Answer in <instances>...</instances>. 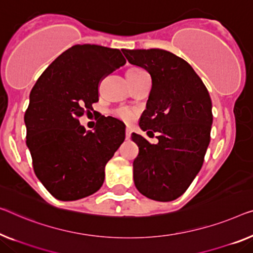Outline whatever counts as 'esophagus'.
<instances>
[{"label": "esophagus", "mask_w": 253, "mask_h": 253, "mask_svg": "<svg viewBox=\"0 0 253 253\" xmlns=\"http://www.w3.org/2000/svg\"><path fill=\"white\" fill-rule=\"evenodd\" d=\"M125 134H126V139H129V137H130V134H131V129H130L129 127H127V128H126Z\"/></svg>", "instance_id": "1"}]
</instances>
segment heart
Segmentation results:
<instances>
[{
    "label": "heart",
    "instance_id": "1",
    "mask_svg": "<svg viewBox=\"0 0 253 253\" xmlns=\"http://www.w3.org/2000/svg\"><path fill=\"white\" fill-rule=\"evenodd\" d=\"M142 73H146L145 70H143L142 68H137V67H133L130 68V69L127 70V74L126 75H137V74H142ZM117 117H118L119 119L124 120V122L126 123H129L131 120L134 119L135 117V112L133 110H130V109H127V108H122L119 109L118 111H117Z\"/></svg>",
    "mask_w": 253,
    "mask_h": 253
}]
</instances>
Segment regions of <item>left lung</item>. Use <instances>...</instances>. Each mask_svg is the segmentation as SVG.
<instances>
[{
	"mask_svg": "<svg viewBox=\"0 0 253 253\" xmlns=\"http://www.w3.org/2000/svg\"><path fill=\"white\" fill-rule=\"evenodd\" d=\"M131 65L144 68L152 79L139 127L158 133L157 144L131 134L138 146L133 163L139 193L168 202L185 192L201 169L210 142L212 110L208 89L193 68L171 52L125 50Z\"/></svg>",
	"mask_w": 253,
	"mask_h": 253,
	"instance_id": "1",
	"label": "left lung"
}]
</instances>
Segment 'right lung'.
I'll use <instances>...</instances> for the list:
<instances>
[{
  "mask_svg": "<svg viewBox=\"0 0 253 253\" xmlns=\"http://www.w3.org/2000/svg\"><path fill=\"white\" fill-rule=\"evenodd\" d=\"M126 63L118 48L77 44L60 54L37 79L25 112L26 144L34 171L61 201L95 193L104 167L125 139V125L101 116L95 131L79 124L99 101L102 79Z\"/></svg>",
  "mask_w": 253,
  "mask_h": 253,
  "instance_id": "obj_1",
  "label": "right lung"
}]
</instances>
